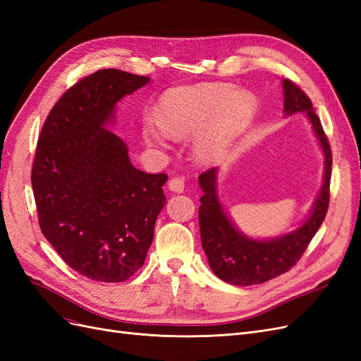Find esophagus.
<instances>
[{
  "mask_svg": "<svg viewBox=\"0 0 361 361\" xmlns=\"http://www.w3.org/2000/svg\"><path fill=\"white\" fill-rule=\"evenodd\" d=\"M169 188H170V191H174V192H182L183 188H185V180H183V178H180V176L171 178V179L169 180Z\"/></svg>",
  "mask_w": 361,
  "mask_h": 361,
  "instance_id": "obj_1",
  "label": "esophagus"
}]
</instances>
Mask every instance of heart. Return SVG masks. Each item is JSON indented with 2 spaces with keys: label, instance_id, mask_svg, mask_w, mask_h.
<instances>
[{
  "label": "heart",
  "instance_id": "heart-1",
  "mask_svg": "<svg viewBox=\"0 0 361 361\" xmlns=\"http://www.w3.org/2000/svg\"><path fill=\"white\" fill-rule=\"evenodd\" d=\"M255 111L256 101L251 93L233 92L226 84H200L173 89L164 94L158 117L162 128L173 137L199 133L214 118L211 128L195 146L202 159L214 161L221 158L235 138L244 133ZM163 131L154 123H146L143 137L149 145H164Z\"/></svg>",
  "mask_w": 361,
  "mask_h": 361
}]
</instances>
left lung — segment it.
Here are the masks:
<instances>
[{
    "instance_id": "left-lung-1",
    "label": "left lung",
    "mask_w": 361,
    "mask_h": 361,
    "mask_svg": "<svg viewBox=\"0 0 361 361\" xmlns=\"http://www.w3.org/2000/svg\"><path fill=\"white\" fill-rule=\"evenodd\" d=\"M285 113H307L316 137L325 155L324 185L313 212L293 233L271 241H255L239 233L224 214L216 197V169H209L199 176L203 197L199 207L200 238L209 267L216 277L236 286L260 285L288 272L304 255L314 233L318 232L330 204V179L333 155L319 117L316 116L310 97L290 80L283 81Z\"/></svg>"
}]
</instances>
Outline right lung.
<instances>
[{"label":"right lung","instance_id":"1","mask_svg":"<svg viewBox=\"0 0 361 361\" xmlns=\"http://www.w3.org/2000/svg\"><path fill=\"white\" fill-rule=\"evenodd\" d=\"M149 82L118 69L87 75L52 106L37 140L31 185L42 233L84 277L125 281L143 267L166 204V173L130 164L104 125L116 104Z\"/></svg>","mask_w":361,"mask_h":361}]
</instances>
